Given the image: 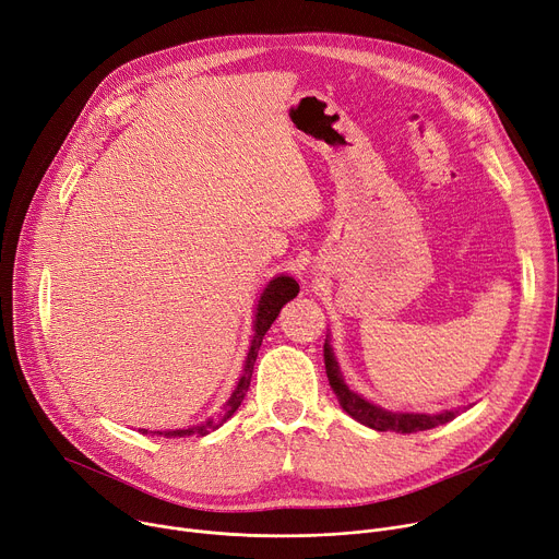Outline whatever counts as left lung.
Segmentation results:
<instances>
[{
	"mask_svg": "<svg viewBox=\"0 0 559 559\" xmlns=\"http://www.w3.org/2000/svg\"><path fill=\"white\" fill-rule=\"evenodd\" d=\"M323 359H325V373L328 382L340 400V406L344 412L355 418L357 423L376 429V431H395V433H416L425 429H433L438 425L450 423L459 416V408L454 412H442V414H408V412H389V408L373 404L366 400L364 395L355 393L342 376V368L337 357L332 353L330 346V334H325V344H323Z\"/></svg>",
	"mask_w": 559,
	"mask_h": 559,
	"instance_id": "left-lung-1",
	"label": "left lung"
}]
</instances>
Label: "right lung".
<instances>
[{
	"instance_id": "add662e5",
	"label": "right lung",
	"mask_w": 559,
	"mask_h": 559,
	"mask_svg": "<svg viewBox=\"0 0 559 559\" xmlns=\"http://www.w3.org/2000/svg\"><path fill=\"white\" fill-rule=\"evenodd\" d=\"M299 294V283H296L292 276L287 274H281V276H274L267 287L263 289V294H260V299L255 304V312H253V334H251V344H249V353L245 357V366H242V376L231 393V397L222 404L219 412L209 418L206 423H200V425H193V427H186V429H168V431H147V429H139L141 433H151V436H164V438H186V436H206L211 431H215L217 427H222V423H227L236 412L238 406L242 404L247 391H249V384H251V373H253V364H255V357H258V350H260V344H263V337L265 332L272 328V323L276 321L281 308L292 301L294 296Z\"/></svg>"
}]
</instances>
